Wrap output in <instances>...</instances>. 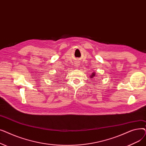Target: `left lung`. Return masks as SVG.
Returning a JSON list of instances; mask_svg holds the SVG:
<instances>
[{
    "instance_id": "left-lung-1",
    "label": "left lung",
    "mask_w": 146,
    "mask_h": 146,
    "mask_svg": "<svg viewBox=\"0 0 146 146\" xmlns=\"http://www.w3.org/2000/svg\"><path fill=\"white\" fill-rule=\"evenodd\" d=\"M96 73H95V72H94V73H92V74L90 76V78H95V77H96Z\"/></svg>"
}]
</instances>
